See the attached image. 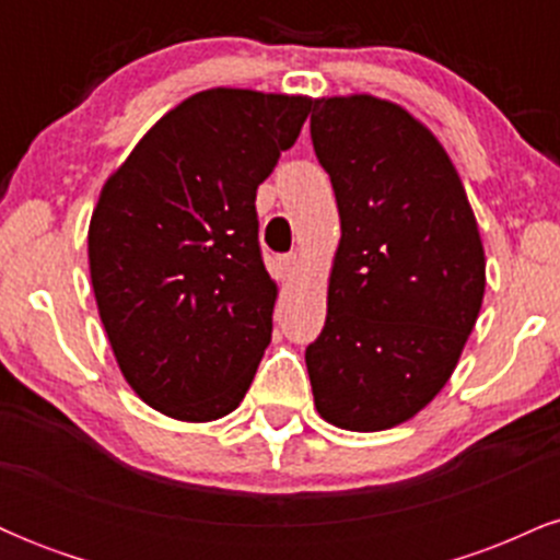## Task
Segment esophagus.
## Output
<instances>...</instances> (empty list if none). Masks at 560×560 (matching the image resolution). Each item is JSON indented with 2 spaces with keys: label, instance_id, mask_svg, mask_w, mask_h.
<instances>
[{
  "label": "esophagus",
  "instance_id": "obj_1",
  "mask_svg": "<svg viewBox=\"0 0 560 560\" xmlns=\"http://www.w3.org/2000/svg\"><path fill=\"white\" fill-rule=\"evenodd\" d=\"M279 268H281V276H284L287 281L294 279V273H298V268H300V258H298V255H294V253L281 255V258H279Z\"/></svg>",
  "mask_w": 560,
  "mask_h": 560
}]
</instances>
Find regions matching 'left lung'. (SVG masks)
Returning <instances> with one entry per match:
<instances>
[{
    "instance_id": "1",
    "label": "left lung",
    "mask_w": 560,
    "mask_h": 560,
    "mask_svg": "<svg viewBox=\"0 0 560 560\" xmlns=\"http://www.w3.org/2000/svg\"><path fill=\"white\" fill-rule=\"evenodd\" d=\"M311 139L342 240L305 363L320 419L382 432L413 419L458 365L485 298V247L445 147L371 94L311 102Z\"/></svg>"
}]
</instances>
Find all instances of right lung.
<instances>
[{
  "label": "right lung",
  "mask_w": 560,
  "mask_h": 560,
  "mask_svg": "<svg viewBox=\"0 0 560 560\" xmlns=\"http://www.w3.org/2000/svg\"><path fill=\"white\" fill-rule=\"evenodd\" d=\"M307 113V96L208 89L102 186L89 223L96 307L126 382L171 419L231 413L271 342L255 197Z\"/></svg>",
  "instance_id": "1"
}]
</instances>
